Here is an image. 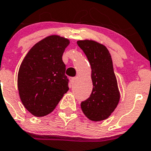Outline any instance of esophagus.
Wrapping results in <instances>:
<instances>
[{
	"label": "esophagus",
	"mask_w": 151,
	"mask_h": 151,
	"mask_svg": "<svg viewBox=\"0 0 151 151\" xmlns=\"http://www.w3.org/2000/svg\"><path fill=\"white\" fill-rule=\"evenodd\" d=\"M76 79H77L76 77H70L69 80H70V82H71V84H74V82H75V80H76Z\"/></svg>",
	"instance_id": "obj_1"
}]
</instances>
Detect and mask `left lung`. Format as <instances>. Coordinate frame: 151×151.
Listing matches in <instances>:
<instances>
[{
	"instance_id": "obj_1",
	"label": "left lung",
	"mask_w": 151,
	"mask_h": 151,
	"mask_svg": "<svg viewBox=\"0 0 151 151\" xmlns=\"http://www.w3.org/2000/svg\"><path fill=\"white\" fill-rule=\"evenodd\" d=\"M77 43L90 63L93 83L90 96L81 102L82 111L91 121L104 120L114 112L120 98L111 56L105 46L93 40Z\"/></svg>"
}]
</instances>
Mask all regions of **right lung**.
Returning a JSON list of instances; mask_svg holds the SVG:
<instances>
[{"instance_id": "right-lung-1", "label": "right lung", "mask_w": 151, "mask_h": 151, "mask_svg": "<svg viewBox=\"0 0 151 151\" xmlns=\"http://www.w3.org/2000/svg\"><path fill=\"white\" fill-rule=\"evenodd\" d=\"M69 40L51 35L37 43L23 59L17 74V88L25 108L35 116L55 110L68 91L62 60Z\"/></svg>"}]
</instances>
